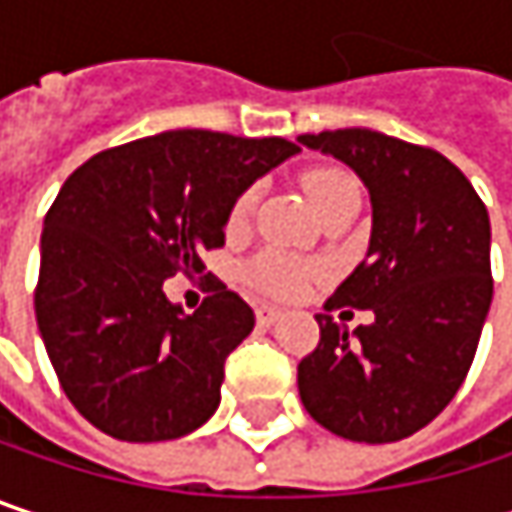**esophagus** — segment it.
I'll list each match as a JSON object with an SVG mask.
<instances>
[{
  "mask_svg": "<svg viewBox=\"0 0 512 512\" xmlns=\"http://www.w3.org/2000/svg\"><path fill=\"white\" fill-rule=\"evenodd\" d=\"M255 314H257V323H260V326H272V323L281 317V311H278V308H272V305H257Z\"/></svg>",
  "mask_w": 512,
  "mask_h": 512,
  "instance_id": "34e87169",
  "label": "esophagus"
}]
</instances>
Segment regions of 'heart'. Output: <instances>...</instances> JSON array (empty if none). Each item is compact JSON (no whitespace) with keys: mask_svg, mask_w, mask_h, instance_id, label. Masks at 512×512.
<instances>
[{"mask_svg":"<svg viewBox=\"0 0 512 512\" xmlns=\"http://www.w3.org/2000/svg\"><path fill=\"white\" fill-rule=\"evenodd\" d=\"M302 186L311 198V204L323 213L338 195H344L347 189H356V180L347 174V171H338V168H314L302 177ZM257 192L255 189H246L234 207H231V216H228V225L231 228H243L255 210ZM243 278L260 290V293H269V296H296L305 281L311 278V266L296 260L290 255H281V252H263V255L252 257L243 269Z\"/></svg>","mask_w":512,"mask_h":512,"instance_id":"obj_1","label":"heart"}]
</instances>
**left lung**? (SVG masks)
Here are the masks:
<instances>
[{
	"instance_id": "1",
	"label": "left lung",
	"mask_w": 512,
	"mask_h": 512,
	"mask_svg": "<svg viewBox=\"0 0 512 512\" xmlns=\"http://www.w3.org/2000/svg\"><path fill=\"white\" fill-rule=\"evenodd\" d=\"M311 151L350 165L370 192V246L326 302L367 308L347 332L317 314L320 344L299 361V397L329 433L385 445L427 427L460 391L492 302L489 213L439 151L376 130L305 133Z\"/></svg>"
}]
</instances>
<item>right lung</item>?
I'll use <instances>...</instances> for the list:
<instances>
[{"label":"right lung","instance_id":"right-lung-1","mask_svg":"<svg viewBox=\"0 0 512 512\" xmlns=\"http://www.w3.org/2000/svg\"><path fill=\"white\" fill-rule=\"evenodd\" d=\"M287 139L171 130L82 162L41 234L38 329L67 400L121 442L198 430L222 400L225 358L255 311L225 284L195 314L162 284L225 246L234 201L284 159Z\"/></svg>","mask_w":512,"mask_h":512}]
</instances>
